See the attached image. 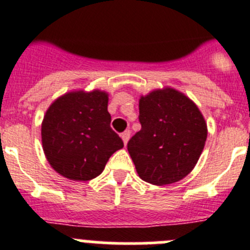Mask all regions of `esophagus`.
Listing matches in <instances>:
<instances>
[{
  "label": "esophagus",
  "instance_id": "obj_1",
  "mask_svg": "<svg viewBox=\"0 0 250 250\" xmlns=\"http://www.w3.org/2000/svg\"><path fill=\"white\" fill-rule=\"evenodd\" d=\"M121 139H123L124 144L126 145L127 141H129V139H130V131H129V130H126V131H124L123 134H121Z\"/></svg>",
  "mask_w": 250,
  "mask_h": 250
}]
</instances>
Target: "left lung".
<instances>
[{
    "label": "left lung",
    "instance_id": "8db88e82",
    "mask_svg": "<svg viewBox=\"0 0 250 250\" xmlns=\"http://www.w3.org/2000/svg\"><path fill=\"white\" fill-rule=\"evenodd\" d=\"M141 130L127 143L144 182L167 185L182 180L199 160L207 123L198 106L171 87L154 90L139 100Z\"/></svg>",
    "mask_w": 250,
    "mask_h": 250
}]
</instances>
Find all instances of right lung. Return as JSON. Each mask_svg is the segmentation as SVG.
Wrapping results in <instances>:
<instances>
[{"instance_id": "right-lung-1", "label": "right lung", "mask_w": 250, "mask_h": 250, "mask_svg": "<svg viewBox=\"0 0 250 250\" xmlns=\"http://www.w3.org/2000/svg\"><path fill=\"white\" fill-rule=\"evenodd\" d=\"M109 95L83 90L60 96L51 104L41 125L48 164L60 175L87 182L103 173L110 156L123 149L120 136L110 127Z\"/></svg>"}]
</instances>
